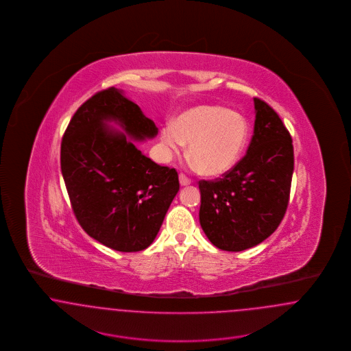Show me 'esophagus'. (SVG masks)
Wrapping results in <instances>:
<instances>
[{
  "mask_svg": "<svg viewBox=\"0 0 351 351\" xmlns=\"http://www.w3.org/2000/svg\"><path fill=\"white\" fill-rule=\"evenodd\" d=\"M179 182H180L182 186H185V185H189V184H191V180H189L184 173L179 175Z\"/></svg>",
  "mask_w": 351,
  "mask_h": 351,
  "instance_id": "1",
  "label": "esophagus"
}]
</instances>
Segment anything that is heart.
<instances>
[{"instance_id": "1", "label": "heart", "mask_w": 351, "mask_h": 351, "mask_svg": "<svg viewBox=\"0 0 351 351\" xmlns=\"http://www.w3.org/2000/svg\"><path fill=\"white\" fill-rule=\"evenodd\" d=\"M250 135L247 118L221 105H196L166 123L160 142L167 155H178L188 145V155L201 173L218 176L238 162Z\"/></svg>"}]
</instances>
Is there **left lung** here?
Listing matches in <instances>:
<instances>
[{
    "instance_id": "8db88e82",
    "label": "left lung",
    "mask_w": 351,
    "mask_h": 351,
    "mask_svg": "<svg viewBox=\"0 0 351 351\" xmlns=\"http://www.w3.org/2000/svg\"><path fill=\"white\" fill-rule=\"evenodd\" d=\"M254 135L246 155L216 180H201L200 225L221 250L254 247L283 219L293 173V146L278 113L254 99Z\"/></svg>"
}]
</instances>
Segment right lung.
<instances>
[{
    "label": "right lung",
    "mask_w": 351,
    "mask_h": 351,
    "mask_svg": "<svg viewBox=\"0 0 351 351\" xmlns=\"http://www.w3.org/2000/svg\"><path fill=\"white\" fill-rule=\"evenodd\" d=\"M156 134L154 121L114 86L85 101L68 123L60 166L72 210L84 232L106 247L147 249L179 192L176 169L156 165L130 141Z\"/></svg>",
    "instance_id": "add662e5"
}]
</instances>
